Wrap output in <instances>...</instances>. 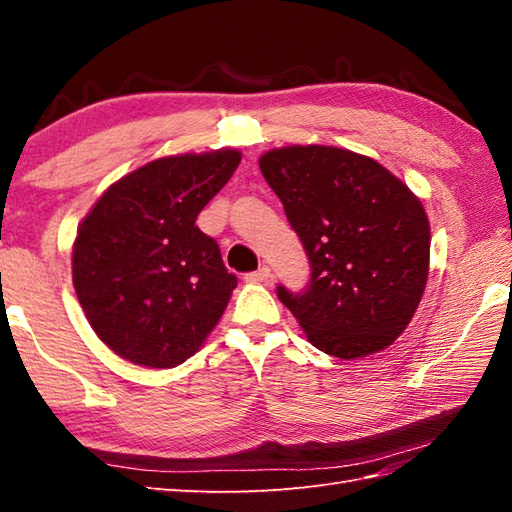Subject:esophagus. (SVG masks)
I'll use <instances>...</instances> for the list:
<instances>
[{"instance_id": "obj_1", "label": "esophagus", "mask_w": 512, "mask_h": 512, "mask_svg": "<svg viewBox=\"0 0 512 512\" xmlns=\"http://www.w3.org/2000/svg\"><path fill=\"white\" fill-rule=\"evenodd\" d=\"M244 279L250 281V284H264V281L273 279V273H270L268 266H259L257 270H253V273H246Z\"/></svg>"}]
</instances>
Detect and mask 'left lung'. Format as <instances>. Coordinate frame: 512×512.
<instances>
[{
  "instance_id": "1",
  "label": "left lung",
  "mask_w": 512,
  "mask_h": 512,
  "mask_svg": "<svg viewBox=\"0 0 512 512\" xmlns=\"http://www.w3.org/2000/svg\"><path fill=\"white\" fill-rule=\"evenodd\" d=\"M259 169L308 255V286H277L308 341L343 361L394 343L429 275L420 200L376 160L347 149H273Z\"/></svg>"
}]
</instances>
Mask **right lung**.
Wrapping results in <instances>:
<instances>
[{
  "label": "right lung",
  "instance_id": "1",
  "mask_svg": "<svg viewBox=\"0 0 512 512\" xmlns=\"http://www.w3.org/2000/svg\"><path fill=\"white\" fill-rule=\"evenodd\" d=\"M239 151L149 162L107 189L76 233L72 279L99 339L145 367H176L220 321L237 277L195 220Z\"/></svg>",
  "mask_w": 512,
  "mask_h": 512
}]
</instances>
